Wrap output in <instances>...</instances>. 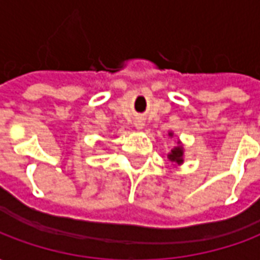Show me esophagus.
<instances>
[{"mask_svg":"<svg viewBox=\"0 0 260 260\" xmlns=\"http://www.w3.org/2000/svg\"><path fill=\"white\" fill-rule=\"evenodd\" d=\"M135 128L136 129H143V128H145V121H143V119H136Z\"/></svg>","mask_w":260,"mask_h":260,"instance_id":"esophagus-1","label":"esophagus"}]
</instances>
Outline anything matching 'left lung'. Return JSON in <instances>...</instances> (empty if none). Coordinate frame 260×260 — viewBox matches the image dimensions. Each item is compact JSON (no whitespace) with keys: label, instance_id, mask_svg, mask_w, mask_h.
I'll return each instance as SVG.
<instances>
[{"label":"left lung","instance_id":"8db88e82","mask_svg":"<svg viewBox=\"0 0 260 260\" xmlns=\"http://www.w3.org/2000/svg\"><path fill=\"white\" fill-rule=\"evenodd\" d=\"M169 136L173 138L174 132H169ZM167 158H169L171 163H174L175 167H178V166L184 163V146H182L181 141H177V146L171 149V152L167 154Z\"/></svg>","mask_w":260,"mask_h":260}]
</instances>
